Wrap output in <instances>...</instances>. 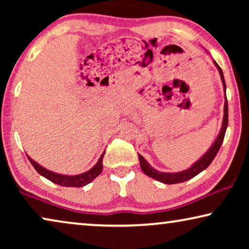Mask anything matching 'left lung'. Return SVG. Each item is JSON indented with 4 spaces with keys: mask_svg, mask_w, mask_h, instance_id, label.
<instances>
[{
    "mask_svg": "<svg viewBox=\"0 0 249 249\" xmlns=\"http://www.w3.org/2000/svg\"><path fill=\"white\" fill-rule=\"evenodd\" d=\"M214 63H215L216 68L219 69L221 79H222V83H223L224 90H226V81H224L222 70H221L219 64H217L216 62H214ZM227 127H228V101H227V97H226V102H224V117H223V122H222V129H221L220 135L217 136L216 141L214 142L212 147H211L209 151H207L206 154L203 155V158L198 160V161H197L195 164L192 166V168L186 170V171L178 172V173L160 172V171H156L155 169H153L152 166L149 165L147 162H146V160L142 158L141 154H138L139 163H141V168L142 170V172H144L145 175H147L148 177H151V178L158 180V181H161L163 183H168V185L183 182V181H187V180L194 178V177L202 172L203 170H205L207 166H209L211 163H212L214 158H215L216 154H217V152H219V149L221 148V145H222L223 139H224V135H226Z\"/></svg>",
    "mask_w": 249,
    "mask_h": 249,
    "instance_id": "obj_1",
    "label": "left lung"
}]
</instances>
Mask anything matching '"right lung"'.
Returning <instances> with one entry per match:
<instances>
[{"label": "right lung", "instance_id": "add662e5", "mask_svg": "<svg viewBox=\"0 0 249 249\" xmlns=\"http://www.w3.org/2000/svg\"><path fill=\"white\" fill-rule=\"evenodd\" d=\"M105 153V152H104ZM104 153L101 155L98 162L95 164L94 168H91L89 171L83 173V175L78 176H63V175H57V173L51 172L49 170L44 169L39 164H37L35 161H33L32 159L28 156V160L32 163V165L35 168V170L39 175L45 177L46 179H49L50 181H52L56 185L60 186H66V187H83L87 183L93 181V180L101 175L102 170H103V156Z\"/></svg>", "mask_w": 249, "mask_h": 249}]
</instances>
